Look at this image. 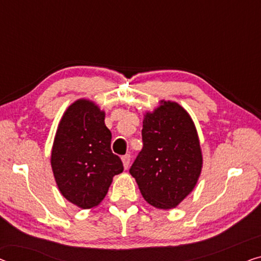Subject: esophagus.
<instances>
[{"label":"esophagus","mask_w":261,"mask_h":261,"mask_svg":"<svg viewBox=\"0 0 261 261\" xmlns=\"http://www.w3.org/2000/svg\"><path fill=\"white\" fill-rule=\"evenodd\" d=\"M130 161H131V155L130 154H124L122 157V162L124 165V169H127L130 165Z\"/></svg>","instance_id":"obj_1"}]
</instances>
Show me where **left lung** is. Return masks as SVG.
Returning a JSON list of instances; mask_svg holds the SVG:
<instances>
[{"label":"left lung","mask_w":261,"mask_h":261,"mask_svg":"<svg viewBox=\"0 0 261 261\" xmlns=\"http://www.w3.org/2000/svg\"><path fill=\"white\" fill-rule=\"evenodd\" d=\"M143 149L130 168L142 196L157 208H173L191 193L203 166L199 138L188 111L161 100L143 120Z\"/></svg>","instance_id":"8db88e82"}]
</instances>
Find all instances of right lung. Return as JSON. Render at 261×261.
<instances>
[{
    "label": "right lung",
    "instance_id": "right-lung-1",
    "mask_svg": "<svg viewBox=\"0 0 261 261\" xmlns=\"http://www.w3.org/2000/svg\"><path fill=\"white\" fill-rule=\"evenodd\" d=\"M106 112L88 99H79L64 112L51 151V168L58 190L81 208H91L107 196L123 163L111 151Z\"/></svg>",
    "mask_w": 261,
    "mask_h": 261
}]
</instances>
